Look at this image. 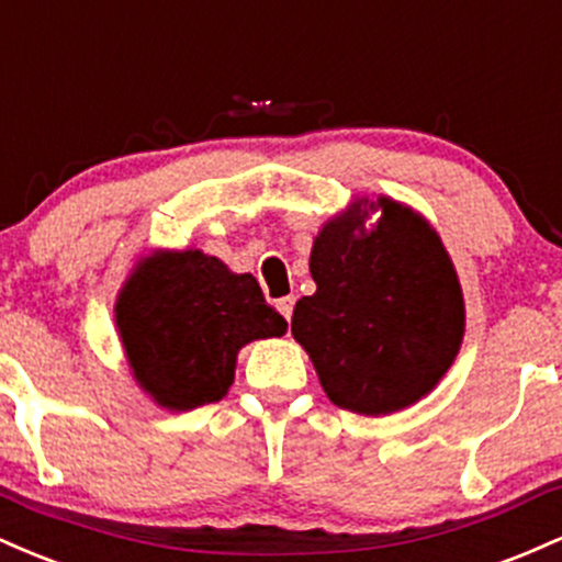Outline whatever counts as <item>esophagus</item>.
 Masks as SVG:
<instances>
[{"instance_id":"esophagus-1","label":"esophagus","mask_w":562,"mask_h":562,"mask_svg":"<svg viewBox=\"0 0 562 562\" xmlns=\"http://www.w3.org/2000/svg\"><path fill=\"white\" fill-rule=\"evenodd\" d=\"M276 307H279V313L283 315L286 321H292V313H294V297H281L276 302Z\"/></svg>"}]
</instances>
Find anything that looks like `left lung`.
Masks as SVG:
<instances>
[{
    "label": "left lung",
    "mask_w": 562,
    "mask_h": 562,
    "mask_svg": "<svg viewBox=\"0 0 562 562\" xmlns=\"http://www.w3.org/2000/svg\"><path fill=\"white\" fill-rule=\"evenodd\" d=\"M371 213L381 217L368 225ZM315 294L292 334L334 406L384 417L432 393L464 337V297L438 231L390 196L356 199L321 225Z\"/></svg>",
    "instance_id": "8db88e82"
}]
</instances>
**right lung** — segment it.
Here are the masks:
<instances>
[{
	"label": "right lung",
	"instance_id": "1",
	"mask_svg": "<svg viewBox=\"0 0 562 562\" xmlns=\"http://www.w3.org/2000/svg\"><path fill=\"white\" fill-rule=\"evenodd\" d=\"M113 318L132 380L167 412L223 401L238 350L286 334L255 276L233 273L201 249L140 257L119 289Z\"/></svg>",
	"mask_w": 562,
	"mask_h": 562
}]
</instances>
